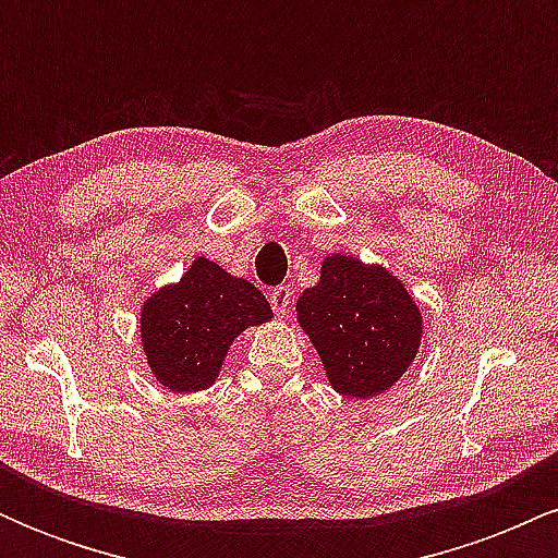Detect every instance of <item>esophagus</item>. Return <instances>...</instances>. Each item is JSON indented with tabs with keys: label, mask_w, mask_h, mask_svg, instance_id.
<instances>
[{
	"label": "esophagus",
	"mask_w": 558,
	"mask_h": 558,
	"mask_svg": "<svg viewBox=\"0 0 558 558\" xmlns=\"http://www.w3.org/2000/svg\"><path fill=\"white\" fill-rule=\"evenodd\" d=\"M291 299H293V291L288 286H278L270 291V304H272V312L278 317H288V312H291Z\"/></svg>",
	"instance_id": "1"
}]
</instances>
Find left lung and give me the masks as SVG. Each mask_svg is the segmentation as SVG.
<instances>
[{"instance_id": "obj_1", "label": "left lung", "mask_w": 558, "mask_h": 558, "mask_svg": "<svg viewBox=\"0 0 558 558\" xmlns=\"http://www.w3.org/2000/svg\"><path fill=\"white\" fill-rule=\"evenodd\" d=\"M296 319L330 386L349 399L386 393L422 341V312L401 280L343 254L325 257L319 283L296 301Z\"/></svg>"}]
</instances>
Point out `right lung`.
Here are the masks:
<instances>
[{
    "label": "right lung",
    "instance_id": "obj_1",
    "mask_svg": "<svg viewBox=\"0 0 558 558\" xmlns=\"http://www.w3.org/2000/svg\"><path fill=\"white\" fill-rule=\"evenodd\" d=\"M272 310L248 280L196 257L178 283L159 288L141 310L146 362L165 388L194 393L215 383L230 343Z\"/></svg>",
    "mask_w": 558,
    "mask_h": 558
}]
</instances>
